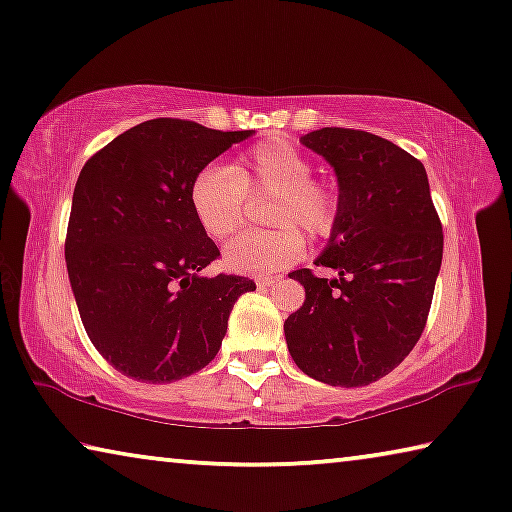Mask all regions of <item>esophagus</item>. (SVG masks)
Returning a JSON list of instances; mask_svg holds the SVG:
<instances>
[{"label":"esophagus","instance_id":"1","mask_svg":"<svg viewBox=\"0 0 512 512\" xmlns=\"http://www.w3.org/2000/svg\"><path fill=\"white\" fill-rule=\"evenodd\" d=\"M277 284V279L274 277H261V279H256V286L258 288H270V286H274Z\"/></svg>","mask_w":512,"mask_h":512}]
</instances>
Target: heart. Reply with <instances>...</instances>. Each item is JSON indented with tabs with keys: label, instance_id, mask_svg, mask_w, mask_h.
<instances>
[{
	"label": "heart",
	"instance_id": "obj_1",
	"mask_svg": "<svg viewBox=\"0 0 512 512\" xmlns=\"http://www.w3.org/2000/svg\"><path fill=\"white\" fill-rule=\"evenodd\" d=\"M314 166L298 147L268 140L233 161L231 166H207L191 180L189 205L207 238L221 242L242 224L244 198L270 196L265 224L274 231L242 235L221 254L224 268L247 277H265L288 268L305 254V240L323 238L337 224L339 196L330 184L311 180Z\"/></svg>",
	"mask_w": 512,
	"mask_h": 512
}]
</instances>
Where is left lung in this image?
Instances as JSON below:
<instances>
[{
  "label": "left lung",
  "instance_id": "1",
  "mask_svg": "<svg viewBox=\"0 0 512 512\" xmlns=\"http://www.w3.org/2000/svg\"><path fill=\"white\" fill-rule=\"evenodd\" d=\"M300 143L335 168L339 214L316 265L288 274L305 302L286 318L288 353L311 379L360 388L390 374L422 335L443 233L425 166L367 131L325 127Z\"/></svg>",
  "mask_w": 512,
  "mask_h": 512
}]
</instances>
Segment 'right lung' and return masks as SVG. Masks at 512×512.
<instances>
[{
    "label": "right lung",
    "mask_w": 512,
    "mask_h": 512,
    "mask_svg": "<svg viewBox=\"0 0 512 512\" xmlns=\"http://www.w3.org/2000/svg\"><path fill=\"white\" fill-rule=\"evenodd\" d=\"M251 131L147 120L94 154L73 189L66 270L87 337L145 383L196 374L219 353L247 277H203L214 244L189 205L191 180Z\"/></svg>",
    "instance_id": "add662e5"
}]
</instances>
